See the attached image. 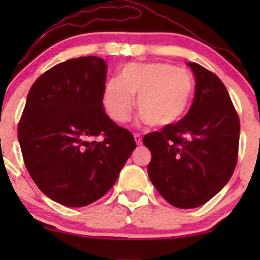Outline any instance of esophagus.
<instances>
[{"label": "esophagus", "instance_id": "34e87169", "mask_svg": "<svg viewBox=\"0 0 260 260\" xmlns=\"http://www.w3.org/2000/svg\"><path fill=\"white\" fill-rule=\"evenodd\" d=\"M134 140H136V143H137V145H140L142 144V136H140V134H134Z\"/></svg>", "mask_w": 260, "mask_h": 260}]
</instances>
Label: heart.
<instances>
[{
	"mask_svg": "<svg viewBox=\"0 0 260 260\" xmlns=\"http://www.w3.org/2000/svg\"><path fill=\"white\" fill-rule=\"evenodd\" d=\"M194 94L192 73L162 62H132L120 70L118 79L106 83L103 104L107 115L122 123L129 118L134 98L137 107L151 127L171 126L181 120Z\"/></svg>",
	"mask_w": 260,
	"mask_h": 260,
	"instance_id": "1",
	"label": "heart"
}]
</instances>
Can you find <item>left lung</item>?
<instances>
[{
  "label": "left lung",
  "instance_id": "1",
  "mask_svg": "<svg viewBox=\"0 0 260 260\" xmlns=\"http://www.w3.org/2000/svg\"><path fill=\"white\" fill-rule=\"evenodd\" d=\"M187 64L196 76L189 111L143 138L151 153V183L180 209L201 207L222 189L235 171L240 142V120L226 86L201 64Z\"/></svg>",
  "mask_w": 260,
  "mask_h": 260
}]
</instances>
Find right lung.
Here are the masks:
<instances>
[{
	"instance_id": "obj_1",
	"label": "right lung",
	"mask_w": 260,
	"mask_h": 260,
	"mask_svg": "<svg viewBox=\"0 0 260 260\" xmlns=\"http://www.w3.org/2000/svg\"><path fill=\"white\" fill-rule=\"evenodd\" d=\"M106 72L96 56L55 66L31 85L18 124L29 175L66 207H85L105 196L137 147L132 133L104 110ZM100 134L104 139L94 141Z\"/></svg>"
}]
</instances>
